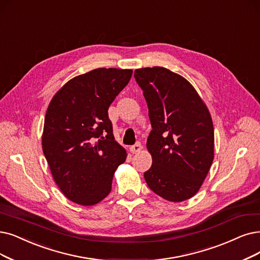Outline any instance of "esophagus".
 <instances>
[{
  "mask_svg": "<svg viewBox=\"0 0 260 260\" xmlns=\"http://www.w3.org/2000/svg\"><path fill=\"white\" fill-rule=\"evenodd\" d=\"M142 145H141V143H136L134 145H132V146L130 147V151L132 152V153H137V152H140L141 150H142Z\"/></svg>",
  "mask_w": 260,
  "mask_h": 260,
  "instance_id": "1",
  "label": "esophagus"
}]
</instances>
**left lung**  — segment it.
I'll use <instances>...</instances> for the list:
<instances>
[{
  "label": "left lung",
  "instance_id": "obj_1",
  "mask_svg": "<svg viewBox=\"0 0 260 260\" xmlns=\"http://www.w3.org/2000/svg\"><path fill=\"white\" fill-rule=\"evenodd\" d=\"M134 78L152 128L146 144L152 165L144 178L166 201L189 200L201 189L214 157L210 113L191 83L169 69L141 68Z\"/></svg>",
  "mask_w": 260,
  "mask_h": 260
}]
</instances>
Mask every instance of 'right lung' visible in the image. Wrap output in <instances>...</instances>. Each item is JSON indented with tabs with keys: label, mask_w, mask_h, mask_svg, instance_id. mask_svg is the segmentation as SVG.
Segmentation results:
<instances>
[{
	"label": "right lung",
	"mask_w": 260,
	"mask_h": 260,
	"mask_svg": "<svg viewBox=\"0 0 260 260\" xmlns=\"http://www.w3.org/2000/svg\"><path fill=\"white\" fill-rule=\"evenodd\" d=\"M131 69L98 68L68 81L48 107L43 151L57 186L82 206L101 202L127 152L115 141L108 110Z\"/></svg>",
	"instance_id": "1"
}]
</instances>
